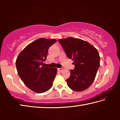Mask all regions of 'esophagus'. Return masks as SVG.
<instances>
[{"label": "esophagus", "instance_id": "obj_1", "mask_svg": "<svg viewBox=\"0 0 120 120\" xmlns=\"http://www.w3.org/2000/svg\"><path fill=\"white\" fill-rule=\"evenodd\" d=\"M58 70L59 71H62L63 70H64V69H63L62 68H58Z\"/></svg>", "mask_w": 120, "mask_h": 120}]
</instances>
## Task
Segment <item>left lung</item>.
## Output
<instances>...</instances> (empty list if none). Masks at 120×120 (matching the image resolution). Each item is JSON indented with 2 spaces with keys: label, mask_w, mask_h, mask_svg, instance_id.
Segmentation results:
<instances>
[{
  "label": "left lung",
  "mask_w": 120,
  "mask_h": 120,
  "mask_svg": "<svg viewBox=\"0 0 120 120\" xmlns=\"http://www.w3.org/2000/svg\"><path fill=\"white\" fill-rule=\"evenodd\" d=\"M58 41L68 57L74 61V70L66 80L69 88L76 92H82L90 87L95 80L100 66L98 51L92 44L80 38H68Z\"/></svg>",
  "instance_id": "1"
}]
</instances>
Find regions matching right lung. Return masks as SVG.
I'll list each match as a JSON object with an SVG mask.
<instances>
[{
	"mask_svg": "<svg viewBox=\"0 0 120 120\" xmlns=\"http://www.w3.org/2000/svg\"><path fill=\"white\" fill-rule=\"evenodd\" d=\"M57 41L40 38L20 52L16 60L17 72L28 88L36 93L49 90L57 73L56 68L41 66L46 60L48 49Z\"/></svg>",
	"mask_w": 120,
	"mask_h": 120,
	"instance_id": "1",
	"label": "right lung"
}]
</instances>
